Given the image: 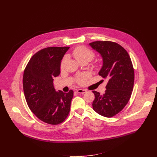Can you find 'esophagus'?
Listing matches in <instances>:
<instances>
[{
    "label": "esophagus",
    "instance_id": "1",
    "mask_svg": "<svg viewBox=\"0 0 157 157\" xmlns=\"http://www.w3.org/2000/svg\"><path fill=\"white\" fill-rule=\"evenodd\" d=\"M77 92L78 94H83L85 93L86 92V90H84V89H78L77 90Z\"/></svg>",
    "mask_w": 157,
    "mask_h": 157
}]
</instances>
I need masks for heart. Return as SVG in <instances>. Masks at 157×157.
Segmentation results:
<instances>
[{"mask_svg": "<svg viewBox=\"0 0 157 157\" xmlns=\"http://www.w3.org/2000/svg\"><path fill=\"white\" fill-rule=\"evenodd\" d=\"M72 55L75 58L76 60L79 62V63L82 62H90L91 61L95 56V53L94 52H92L91 49H90L87 47L85 46H79L76 47L74 49L72 52ZM67 60V56H65L61 62L60 67L61 68H63V66L65 63V62ZM88 77V75L87 74H81V75L79 76L76 78V82L82 85L83 84L86 79Z\"/></svg>", "mask_w": 157, "mask_h": 157, "instance_id": "heart-1", "label": "heart"}]
</instances>
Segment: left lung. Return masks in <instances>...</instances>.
<instances>
[{"label": "left lung", "instance_id": "1", "mask_svg": "<svg viewBox=\"0 0 157 157\" xmlns=\"http://www.w3.org/2000/svg\"><path fill=\"white\" fill-rule=\"evenodd\" d=\"M90 46L102 57L99 76L108 80L105 94L93 91L94 110L103 117L111 118L120 113L128 103L133 90L134 71L127 52L111 41H95Z\"/></svg>", "mask_w": 157, "mask_h": 157}]
</instances>
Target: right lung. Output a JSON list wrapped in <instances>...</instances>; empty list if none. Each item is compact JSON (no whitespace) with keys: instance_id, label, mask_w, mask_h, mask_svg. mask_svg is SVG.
I'll use <instances>...</instances> for the list:
<instances>
[{"instance_id":"right-lung-1","label":"right lung","mask_w":157,"mask_h":157,"mask_svg":"<svg viewBox=\"0 0 157 157\" xmlns=\"http://www.w3.org/2000/svg\"><path fill=\"white\" fill-rule=\"evenodd\" d=\"M69 47H48L32 56L25 69L23 87L31 111L50 125L64 121L70 112L74 92H56L53 78L60 73V63Z\"/></svg>"}]
</instances>
